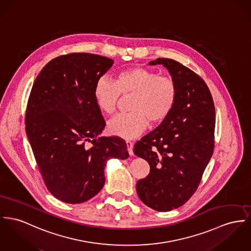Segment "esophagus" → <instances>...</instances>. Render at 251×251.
Masks as SVG:
<instances>
[{
	"label": "esophagus",
	"mask_w": 251,
	"mask_h": 251,
	"mask_svg": "<svg viewBox=\"0 0 251 251\" xmlns=\"http://www.w3.org/2000/svg\"><path fill=\"white\" fill-rule=\"evenodd\" d=\"M126 146H127V151L130 155H133V143L130 141H126Z\"/></svg>",
	"instance_id": "obj_1"
}]
</instances>
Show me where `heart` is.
<instances>
[{
	"label": "heart",
	"instance_id": "b5f03b06",
	"mask_svg": "<svg viewBox=\"0 0 251 251\" xmlns=\"http://www.w3.org/2000/svg\"><path fill=\"white\" fill-rule=\"evenodd\" d=\"M121 95L130 96L128 113L118 114L107 124L110 134L132 139L151 126L163 123L177 100V85L168 76L147 67H130L118 72L114 82L101 77L96 82L93 96L97 107L105 115L117 109Z\"/></svg>",
	"mask_w": 251,
	"mask_h": 251
}]
</instances>
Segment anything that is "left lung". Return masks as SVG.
<instances>
[{
  "instance_id": "8db88e82",
  "label": "left lung",
  "mask_w": 251,
  "mask_h": 251,
  "mask_svg": "<svg viewBox=\"0 0 251 251\" xmlns=\"http://www.w3.org/2000/svg\"><path fill=\"white\" fill-rule=\"evenodd\" d=\"M150 65L167 67L177 85V100L169 116L134 146L135 155L151 167L136 189L152 209L170 211L194 194L213 154L215 107L204 81L188 67L167 58Z\"/></svg>"
}]
</instances>
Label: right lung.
Returning a JSON list of instances; mask_svg holds the SVG:
<instances>
[{
  "instance_id": "obj_1",
  "label": "right lung",
  "mask_w": 251,
  "mask_h": 251,
  "mask_svg": "<svg viewBox=\"0 0 251 251\" xmlns=\"http://www.w3.org/2000/svg\"><path fill=\"white\" fill-rule=\"evenodd\" d=\"M113 63L90 53L61 55L41 70L30 91L26 135L45 184L67 203L94 197L104 184L106 162L128 158L122 138H97L105 122L93 90Z\"/></svg>"
}]
</instances>
